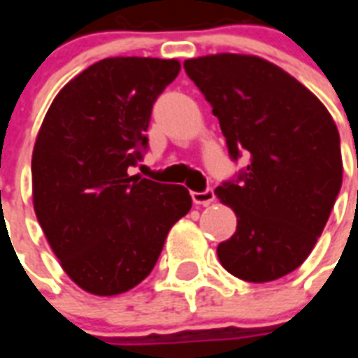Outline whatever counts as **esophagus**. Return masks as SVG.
Masks as SVG:
<instances>
[{"label": "esophagus", "instance_id": "obj_1", "mask_svg": "<svg viewBox=\"0 0 358 358\" xmlns=\"http://www.w3.org/2000/svg\"><path fill=\"white\" fill-rule=\"evenodd\" d=\"M191 199H193V202H195V204L208 206V204H210V202H213V199H215V193H213V189L193 191V193H191Z\"/></svg>", "mask_w": 358, "mask_h": 358}]
</instances>
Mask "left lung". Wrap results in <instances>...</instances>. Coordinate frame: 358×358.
<instances>
[{"label":"left lung","mask_w":358,"mask_h":358,"mask_svg":"<svg viewBox=\"0 0 358 358\" xmlns=\"http://www.w3.org/2000/svg\"><path fill=\"white\" fill-rule=\"evenodd\" d=\"M184 69L219 119L230 156L249 154L238 182L215 195L234 210L221 266L247 282H269L306 260L342 187L338 128L314 92L266 59L215 53Z\"/></svg>","instance_id":"8db88e82"}]
</instances>
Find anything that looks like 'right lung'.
I'll return each instance as SVG.
<instances>
[{"mask_svg":"<svg viewBox=\"0 0 358 358\" xmlns=\"http://www.w3.org/2000/svg\"><path fill=\"white\" fill-rule=\"evenodd\" d=\"M178 72L176 59H102L59 91L42 120L33 208L64 273L87 294L119 295L145 280L191 210L184 185L129 174L148 143L152 106Z\"/></svg>","mask_w":358,"mask_h":358,"instance_id":"obj_1","label":"right lung"}]
</instances>
